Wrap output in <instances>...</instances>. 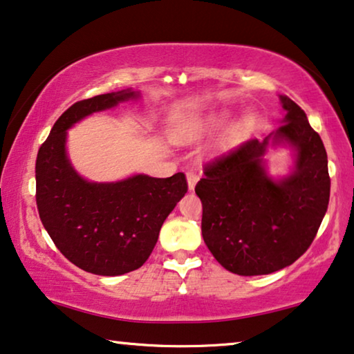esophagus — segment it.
<instances>
[{"instance_id": "1", "label": "esophagus", "mask_w": 354, "mask_h": 354, "mask_svg": "<svg viewBox=\"0 0 354 354\" xmlns=\"http://www.w3.org/2000/svg\"><path fill=\"white\" fill-rule=\"evenodd\" d=\"M187 183H188V189H193L194 185L198 183V176L194 172H187Z\"/></svg>"}]
</instances>
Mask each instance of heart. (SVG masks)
Masks as SVG:
<instances>
[{
  "instance_id": "1",
  "label": "heart",
  "mask_w": 354,
  "mask_h": 354,
  "mask_svg": "<svg viewBox=\"0 0 354 354\" xmlns=\"http://www.w3.org/2000/svg\"><path fill=\"white\" fill-rule=\"evenodd\" d=\"M233 111L230 109H218L204 115H194L185 118L176 126V137L180 142H196L201 140L204 137H209L215 134V132L222 131L225 126L228 124L232 120ZM255 122L254 113H244L239 116L238 120H234L227 129L223 131V134L218 137L215 147L218 150H225V148L233 147L234 143H238L243 137H245L252 131Z\"/></svg>"
}]
</instances>
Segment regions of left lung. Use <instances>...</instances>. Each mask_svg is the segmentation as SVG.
<instances>
[{"instance_id":"obj_1","label":"left lung","mask_w":354,"mask_h":354,"mask_svg":"<svg viewBox=\"0 0 354 354\" xmlns=\"http://www.w3.org/2000/svg\"><path fill=\"white\" fill-rule=\"evenodd\" d=\"M279 100L286 115L278 129L211 162L194 188L204 243L234 274H270L294 263L313 243L329 204L324 143L294 100ZM270 147L291 150L286 176L269 174Z\"/></svg>"}]
</instances>
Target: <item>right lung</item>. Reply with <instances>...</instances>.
<instances>
[{"label":"right lung","instance_id":"obj_1","mask_svg":"<svg viewBox=\"0 0 354 354\" xmlns=\"http://www.w3.org/2000/svg\"><path fill=\"white\" fill-rule=\"evenodd\" d=\"M122 89L76 102L55 121L37 158V204L46 232L71 263L92 274L120 276L147 262L160 230L185 196L182 172L167 178L134 174L91 182L71 165L68 129L99 111L140 99Z\"/></svg>","mask_w":354,"mask_h":354}]
</instances>
